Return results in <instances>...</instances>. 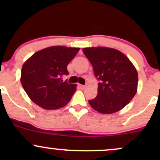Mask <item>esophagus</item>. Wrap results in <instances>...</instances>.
I'll return each mask as SVG.
<instances>
[{"mask_svg": "<svg viewBox=\"0 0 160 160\" xmlns=\"http://www.w3.org/2000/svg\"><path fill=\"white\" fill-rule=\"evenodd\" d=\"M79 87H80V89H84V88H85L86 87V86H84V85H81V84H79Z\"/></svg>", "mask_w": 160, "mask_h": 160, "instance_id": "34e87169", "label": "esophagus"}]
</instances>
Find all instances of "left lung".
Returning a JSON list of instances; mask_svg holds the SVG:
<instances>
[{"label":"left lung","instance_id":"obj_1","mask_svg":"<svg viewBox=\"0 0 160 160\" xmlns=\"http://www.w3.org/2000/svg\"><path fill=\"white\" fill-rule=\"evenodd\" d=\"M98 82V95L89 100L93 109L110 114L122 109L137 92L138 72L128 57L108 47L82 49Z\"/></svg>","mask_w":160,"mask_h":160}]
</instances>
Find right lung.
Instances as JSON below:
<instances>
[{"mask_svg": "<svg viewBox=\"0 0 160 160\" xmlns=\"http://www.w3.org/2000/svg\"><path fill=\"white\" fill-rule=\"evenodd\" d=\"M80 48L54 46L41 49L23 64L21 83L33 102L47 110L63 108L76 91V84L63 81L67 66Z\"/></svg>", "mask_w": 160, "mask_h": 160, "instance_id": "add662e5", "label": "right lung"}]
</instances>
